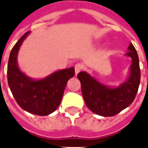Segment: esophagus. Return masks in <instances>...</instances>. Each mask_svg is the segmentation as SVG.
Here are the masks:
<instances>
[{
	"mask_svg": "<svg viewBox=\"0 0 148 148\" xmlns=\"http://www.w3.org/2000/svg\"><path fill=\"white\" fill-rule=\"evenodd\" d=\"M83 69V66L80 63H77L75 65V66H74V70H75V74L77 75L80 71H82Z\"/></svg>",
	"mask_w": 148,
	"mask_h": 148,
	"instance_id": "esophagus-1",
	"label": "esophagus"
}]
</instances>
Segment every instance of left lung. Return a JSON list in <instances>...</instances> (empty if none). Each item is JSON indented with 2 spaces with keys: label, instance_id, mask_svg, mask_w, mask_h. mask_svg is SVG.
<instances>
[{
  "label": "left lung",
  "instance_id": "8db88e82",
  "mask_svg": "<svg viewBox=\"0 0 148 148\" xmlns=\"http://www.w3.org/2000/svg\"><path fill=\"white\" fill-rule=\"evenodd\" d=\"M126 55L132 58L127 79L116 87H111L97 81L88 73L77 74L81 82L85 103L92 112L104 117L113 116L132 103L140 82V69L137 52L132 43Z\"/></svg>",
  "mask_w": 148,
  "mask_h": 148
}]
</instances>
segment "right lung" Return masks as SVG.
<instances>
[{"label": "right lung", "instance_id": "obj_1", "mask_svg": "<svg viewBox=\"0 0 148 148\" xmlns=\"http://www.w3.org/2000/svg\"><path fill=\"white\" fill-rule=\"evenodd\" d=\"M29 34V31L25 33L10 52L7 69L8 84L16 103L23 110L45 116L53 113L60 105L67 82L74 76V68L55 71L38 80L28 77L18 67L17 54Z\"/></svg>", "mask_w": 148, "mask_h": 148}]
</instances>
